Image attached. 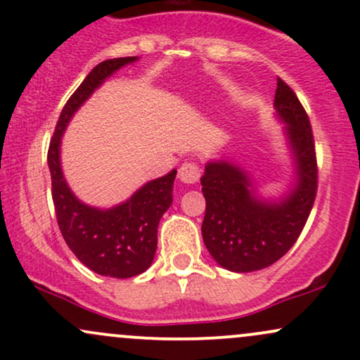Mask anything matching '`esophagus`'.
Instances as JSON below:
<instances>
[{
	"mask_svg": "<svg viewBox=\"0 0 360 360\" xmlns=\"http://www.w3.org/2000/svg\"><path fill=\"white\" fill-rule=\"evenodd\" d=\"M179 179L186 184H194L200 181L201 177V169L196 162H184L183 166L179 167Z\"/></svg>",
	"mask_w": 360,
	"mask_h": 360,
	"instance_id": "34e87169",
	"label": "esophagus"
}]
</instances>
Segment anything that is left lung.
Wrapping results in <instances>:
<instances>
[{
  "label": "left lung",
  "instance_id": "obj_1",
  "mask_svg": "<svg viewBox=\"0 0 360 360\" xmlns=\"http://www.w3.org/2000/svg\"><path fill=\"white\" fill-rule=\"evenodd\" d=\"M278 117L286 134L296 166V183L283 200L262 201L238 166L208 162L201 177L206 200L201 225L203 242L225 269L252 272L269 267L295 245L316 198L318 167L311 125L298 96L281 77L274 96Z\"/></svg>",
  "mask_w": 360,
  "mask_h": 360
}]
</instances>
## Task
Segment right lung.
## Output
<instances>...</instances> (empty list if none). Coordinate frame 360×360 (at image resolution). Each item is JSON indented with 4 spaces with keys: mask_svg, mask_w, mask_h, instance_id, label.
Instances as JSON below:
<instances>
[{
    "mask_svg": "<svg viewBox=\"0 0 360 360\" xmlns=\"http://www.w3.org/2000/svg\"><path fill=\"white\" fill-rule=\"evenodd\" d=\"M137 57L103 60L91 71L62 108L49 146L52 200L62 237L77 259L96 274L134 278L150 267L157 249V226L172 203L176 171L150 181L125 203L98 210L74 196L60 169V139L69 120L106 77Z\"/></svg>",
    "mask_w": 360,
    "mask_h": 360,
    "instance_id": "add662e5",
    "label": "right lung"
}]
</instances>
